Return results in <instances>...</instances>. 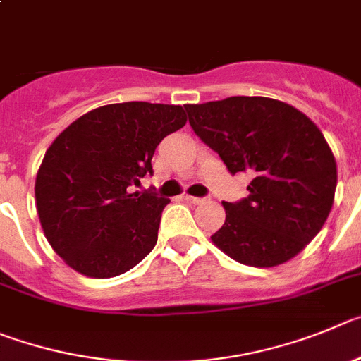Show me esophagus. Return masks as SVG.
Here are the masks:
<instances>
[{"label":"esophagus","mask_w":361,"mask_h":361,"mask_svg":"<svg viewBox=\"0 0 361 361\" xmlns=\"http://www.w3.org/2000/svg\"><path fill=\"white\" fill-rule=\"evenodd\" d=\"M183 200L188 201V203H192V204H201L207 201V197H196V196H188V194H185Z\"/></svg>","instance_id":"1"}]
</instances>
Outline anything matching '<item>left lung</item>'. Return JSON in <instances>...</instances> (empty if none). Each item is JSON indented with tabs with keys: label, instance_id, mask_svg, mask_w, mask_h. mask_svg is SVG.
I'll return each instance as SVG.
<instances>
[{
	"label": "left lung",
	"instance_id": "obj_1",
	"mask_svg": "<svg viewBox=\"0 0 361 361\" xmlns=\"http://www.w3.org/2000/svg\"><path fill=\"white\" fill-rule=\"evenodd\" d=\"M188 124L230 173H250L248 197L223 201L226 219L210 239L233 261L271 268L320 232L336 188V161L320 129L290 104L228 97L187 104Z\"/></svg>",
	"mask_w": 361,
	"mask_h": 361
}]
</instances>
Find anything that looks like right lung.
<instances>
[{"instance_id":"1","label":"right lung","mask_w":361,"mask_h":361,"mask_svg":"<svg viewBox=\"0 0 361 361\" xmlns=\"http://www.w3.org/2000/svg\"><path fill=\"white\" fill-rule=\"evenodd\" d=\"M185 122L183 108L173 104H108L51 142L35 178V207L48 243L70 268L116 277L154 248L169 200L129 187L152 174L158 144Z\"/></svg>"}]
</instances>
